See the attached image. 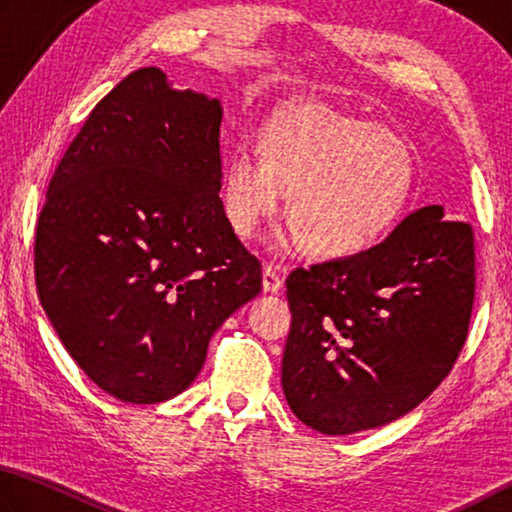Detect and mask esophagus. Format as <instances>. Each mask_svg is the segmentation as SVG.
<instances>
[{"label": "esophagus", "instance_id": "obj_1", "mask_svg": "<svg viewBox=\"0 0 512 512\" xmlns=\"http://www.w3.org/2000/svg\"><path fill=\"white\" fill-rule=\"evenodd\" d=\"M281 288H283V276L279 272V267L265 265L263 267V290L265 292H279Z\"/></svg>", "mask_w": 512, "mask_h": 512}]
</instances>
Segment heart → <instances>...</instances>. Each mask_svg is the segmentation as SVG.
Listing matches in <instances>:
<instances>
[{
    "label": "heart",
    "instance_id": "b5f03b06",
    "mask_svg": "<svg viewBox=\"0 0 512 512\" xmlns=\"http://www.w3.org/2000/svg\"><path fill=\"white\" fill-rule=\"evenodd\" d=\"M416 159L400 134L337 107L306 101L276 112L258 134V155L238 146L224 166L222 211L242 238L281 211L283 249L326 258L362 254L396 227L411 197Z\"/></svg>",
    "mask_w": 512,
    "mask_h": 512
}]
</instances>
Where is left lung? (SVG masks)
Wrapping results in <instances>:
<instances>
[{
	"instance_id": "1",
	"label": "left lung",
	"mask_w": 512,
	"mask_h": 512,
	"mask_svg": "<svg viewBox=\"0 0 512 512\" xmlns=\"http://www.w3.org/2000/svg\"><path fill=\"white\" fill-rule=\"evenodd\" d=\"M285 285V400L321 434L364 432L409 414L452 371L474 303V233L423 206L380 245L299 267Z\"/></svg>"
}]
</instances>
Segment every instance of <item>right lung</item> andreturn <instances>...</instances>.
Returning <instances> with one entry per match:
<instances>
[{"label": "right lung", "instance_id": "1", "mask_svg": "<svg viewBox=\"0 0 512 512\" xmlns=\"http://www.w3.org/2000/svg\"><path fill=\"white\" fill-rule=\"evenodd\" d=\"M222 105L157 67L98 103L53 173L35 285L62 346L132 405L188 389L224 319L261 292V263L222 211Z\"/></svg>", "mask_w": 512, "mask_h": 512}]
</instances>
